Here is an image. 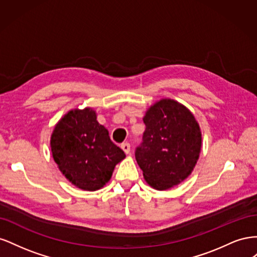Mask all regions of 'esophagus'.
Listing matches in <instances>:
<instances>
[{"label":"esophagus","instance_id":"esophagus-1","mask_svg":"<svg viewBox=\"0 0 257 257\" xmlns=\"http://www.w3.org/2000/svg\"><path fill=\"white\" fill-rule=\"evenodd\" d=\"M121 149L125 152V154H128L131 152V146L128 143H123L121 145Z\"/></svg>","mask_w":257,"mask_h":257}]
</instances>
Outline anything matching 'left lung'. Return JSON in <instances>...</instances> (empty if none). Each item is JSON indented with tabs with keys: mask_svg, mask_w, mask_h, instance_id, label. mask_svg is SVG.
Here are the masks:
<instances>
[{
	"mask_svg": "<svg viewBox=\"0 0 257 257\" xmlns=\"http://www.w3.org/2000/svg\"><path fill=\"white\" fill-rule=\"evenodd\" d=\"M143 120L146 131L136 161L151 188L172 189L192 174L199 159V124L189 108L172 98L155 102Z\"/></svg>",
	"mask_w": 257,
	"mask_h": 257,
	"instance_id": "obj_1",
	"label": "left lung"
}]
</instances>
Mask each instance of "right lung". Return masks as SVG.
<instances>
[{"label":"right lung","mask_w":257,"mask_h":257,"mask_svg":"<svg viewBox=\"0 0 257 257\" xmlns=\"http://www.w3.org/2000/svg\"><path fill=\"white\" fill-rule=\"evenodd\" d=\"M53 161L67 180L83 191H97L110 180L125 154L115 146L108 130L90 107L67 111L50 137Z\"/></svg>","instance_id":"add662e5"}]
</instances>
